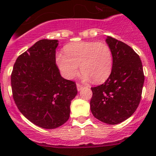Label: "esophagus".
Listing matches in <instances>:
<instances>
[{
  "instance_id": "esophagus-1",
  "label": "esophagus",
  "mask_w": 156,
  "mask_h": 156,
  "mask_svg": "<svg viewBox=\"0 0 156 156\" xmlns=\"http://www.w3.org/2000/svg\"><path fill=\"white\" fill-rule=\"evenodd\" d=\"M76 85H77V89H78V91L81 90L83 88V87H84V86H83L81 84H80V83H77Z\"/></svg>"
}]
</instances>
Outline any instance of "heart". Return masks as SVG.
I'll list each match as a JSON object with an SVG mask.
<instances>
[{"label": "heart", "mask_w": 156, "mask_h": 156, "mask_svg": "<svg viewBox=\"0 0 156 156\" xmlns=\"http://www.w3.org/2000/svg\"><path fill=\"white\" fill-rule=\"evenodd\" d=\"M63 53L56 55V63L62 75L72 79L78 73L79 65L81 77L87 81L92 78L96 83L106 81L111 75L113 56L106 43L96 41H78L69 44Z\"/></svg>", "instance_id": "obj_1"}]
</instances>
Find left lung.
<instances>
[{
	"mask_svg": "<svg viewBox=\"0 0 156 156\" xmlns=\"http://www.w3.org/2000/svg\"><path fill=\"white\" fill-rule=\"evenodd\" d=\"M106 41L112 52V70L103 84L91 87L90 105L96 119L117 125L130 117L139 106L144 69L139 55L130 46L110 36Z\"/></svg>",
	"mask_w": 156,
	"mask_h": 156,
	"instance_id": "8db88e82",
	"label": "left lung"
}]
</instances>
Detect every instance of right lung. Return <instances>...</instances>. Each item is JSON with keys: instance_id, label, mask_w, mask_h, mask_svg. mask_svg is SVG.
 I'll return each instance as SVG.
<instances>
[{"instance_id": "right-lung-1", "label": "right lung", "mask_w": 156, "mask_h": 156, "mask_svg": "<svg viewBox=\"0 0 156 156\" xmlns=\"http://www.w3.org/2000/svg\"><path fill=\"white\" fill-rule=\"evenodd\" d=\"M57 40L43 39L18 56L11 74L12 97L20 112L35 125L53 129L67 122L75 81L62 78L56 64Z\"/></svg>"}]
</instances>
